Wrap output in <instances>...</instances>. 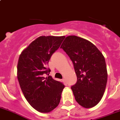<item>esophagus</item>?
<instances>
[{"label": "esophagus", "instance_id": "esophagus-1", "mask_svg": "<svg viewBox=\"0 0 120 120\" xmlns=\"http://www.w3.org/2000/svg\"><path fill=\"white\" fill-rule=\"evenodd\" d=\"M62 81L64 82V84H65V85H67V83H66V80H65V79H62Z\"/></svg>", "mask_w": 120, "mask_h": 120}]
</instances>
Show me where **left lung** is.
<instances>
[{"instance_id": "8db88e82", "label": "left lung", "mask_w": 120, "mask_h": 120, "mask_svg": "<svg viewBox=\"0 0 120 120\" xmlns=\"http://www.w3.org/2000/svg\"><path fill=\"white\" fill-rule=\"evenodd\" d=\"M60 49L73 64L77 80L71 89L76 101L85 108L97 105L103 97L107 81L103 54L91 42L76 36L66 37Z\"/></svg>"}]
</instances>
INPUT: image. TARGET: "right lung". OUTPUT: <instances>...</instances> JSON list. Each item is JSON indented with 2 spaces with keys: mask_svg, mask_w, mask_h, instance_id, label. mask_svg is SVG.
<instances>
[{
  "mask_svg": "<svg viewBox=\"0 0 120 120\" xmlns=\"http://www.w3.org/2000/svg\"><path fill=\"white\" fill-rule=\"evenodd\" d=\"M65 36H40L20 54L17 77L28 103L41 113L57 107L65 86L49 76L47 67L52 55L59 49ZM48 76L46 78L45 76Z\"/></svg>",
  "mask_w": 120,
  "mask_h": 120,
  "instance_id": "right-lung-1",
  "label": "right lung"
}]
</instances>
